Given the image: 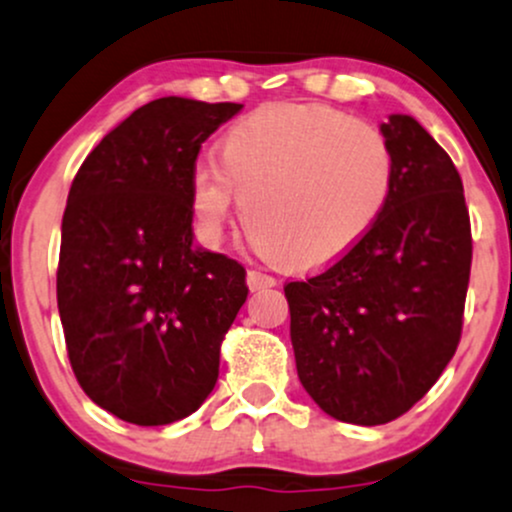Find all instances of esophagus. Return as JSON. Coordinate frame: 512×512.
Returning <instances> with one entry per match:
<instances>
[{
  "instance_id": "1",
  "label": "esophagus",
  "mask_w": 512,
  "mask_h": 512,
  "mask_svg": "<svg viewBox=\"0 0 512 512\" xmlns=\"http://www.w3.org/2000/svg\"><path fill=\"white\" fill-rule=\"evenodd\" d=\"M246 283H249L251 293H256V290L273 288V285H276V278L268 276V273H263V271H249L246 273Z\"/></svg>"
}]
</instances>
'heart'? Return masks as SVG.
<instances>
[{
	"label": "heart",
	"mask_w": 512,
	"mask_h": 512,
	"mask_svg": "<svg viewBox=\"0 0 512 512\" xmlns=\"http://www.w3.org/2000/svg\"><path fill=\"white\" fill-rule=\"evenodd\" d=\"M236 197L246 234L268 261L312 273L359 246L395 192L386 136L329 104H268L224 131L217 168L197 166L190 212L214 244Z\"/></svg>",
	"instance_id": "obj_1"
}]
</instances>
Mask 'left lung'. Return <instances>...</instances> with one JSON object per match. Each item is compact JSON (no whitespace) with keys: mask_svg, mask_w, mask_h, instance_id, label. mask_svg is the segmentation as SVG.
<instances>
[{"mask_svg":"<svg viewBox=\"0 0 512 512\" xmlns=\"http://www.w3.org/2000/svg\"><path fill=\"white\" fill-rule=\"evenodd\" d=\"M381 134L395 192L381 222L317 276L285 285L302 388L334 420L386 425L452 361L471 273V222L452 158L408 114Z\"/></svg>","mask_w":512,"mask_h":512,"instance_id":"1","label":"left lung"}]
</instances>
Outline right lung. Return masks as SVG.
<instances>
[{
    "instance_id": "obj_1",
    "label": "right lung",
    "mask_w": 512,
    "mask_h": 512,
    "mask_svg": "<svg viewBox=\"0 0 512 512\" xmlns=\"http://www.w3.org/2000/svg\"><path fill=\"white\" fill-rule=\"evenodd\" d=\"M241 104L161 97L92 148L63 214L58 312L75 378L119 420L170 425L200 408L246 302V271L192 244L190 178Z\"/></svg>"
}]
</instances>
